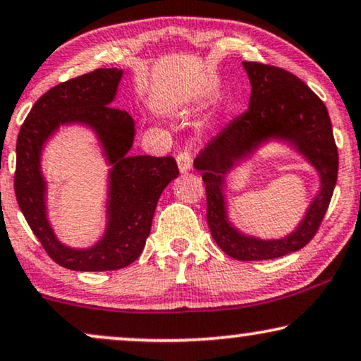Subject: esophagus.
Segmentation results:
<instances>
[{"mask_svg": "<svg viewBox=\"0 0 361 361\" xmlns=\"http://www.w3.org/2000/svg\"><path fill=\"white\" fill-rule=\"evenodd\" d=\"M176 161H178V166H180V171L186 173L191 168V163H193V155H191L190 150H186L185 148V150L178 153Z\"/></svg>", "mask_w": 361, "mask_h": 361, "instance_id": "esophagus-1", "label": "esophagus"}]
</instances>
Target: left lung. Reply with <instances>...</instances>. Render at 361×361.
Wrapping results in <instances>:
<instances>
[{"mask_svg": "<svg viewBox=\"0 0 361 361\" xmlns=\"http://www.w3.org/2000/svg\"><path fill=\"white\" fill-rule=\"evenodd\" d=\"M251 80L246 112L234 117L196 157L206 186V218L216 244L238 261H264L299 251L319 231L338 175V150L325 104L292 72L262 62H243ZM267 137L290 141L321 173L322 188L306 218L290 237L277 242L243 237L227 223L222 178L241 157Z\"/></svg>", "mask_w": 361, "mask_h": 361, "instance_id": "left-lung-1", "label": "left lung"}]
</instances>
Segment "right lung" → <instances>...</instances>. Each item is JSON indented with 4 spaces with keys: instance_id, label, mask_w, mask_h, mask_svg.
Listing matches in <instances>:
<instances>
[{
    "instance_id": "add662e5",
    "label": "right lung",
    "mask_w": 361,
    "mask_h": 361,
    "mask_svg": "<svg viewBox=\"0 0 361 361\" xmlns=\"http://www.w3.org/2000/svg\"><path fill=\"white\" fill-rule=\"evenodd\" d=\"M120 69H95L47 90L32 105L16 142L14 193L27 224L52 261L71 271H117L137 261L152 229L158 198L178 176L173 157L128 155L135 127L125 110L112 105ZM79 121L92 126L113 163L109 226L102 242L77 252L56 241L45 218V184L39 171L44 142L59 124Z\"/></svg>"
}]
</instances>
